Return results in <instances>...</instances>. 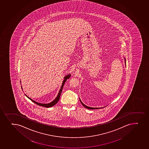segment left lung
I'll list each match as a JSON object with an SVG mask.
<instances>
[{
    "mask_svg": "<svg viewBox=\"0 0 149 149\" xmlns=\"http://www.w3.org/2000/svg\"><path fill=\"white\" fill-rule=\"evenodd\" d=\"M125 64L126 65V60H125ZM80 101L81 102V103H82V105L84 107H85V108H86L87 109H99L100 108H93V107H88V106H87L85 104H84L83 103H82V101L81 100V99H80ZM103 107V108H104Z\"/></svg>",
    "mask_w": 149,
    "mask_h": 149,
    "instance_id": "left-lung-1",
    "label": "left lung"
}]
</instances>
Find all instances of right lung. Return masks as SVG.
I'll return each mask as SVG.
<instances>
[{"instance_id":"right-lung-1","label":"right lung","mask_w":149,"mask_h":149,"mask_svg":"<svg viewBox=\"0 0 149 149\" xmlns=\"http://www.w3.org/2000/svg\"><path fill=\"white\" fill-rule=\"evenodd\" d=\"M70 76L71 74H68V75H67L65 76L64 77V80L63 81V84H62V85H61V89L59 90V93H58V96H56V98L52 102H50V103L43 104V103H40L37 102H36V101H34L33 100H32V99H31V98L29 97V96H27L26 94H24V95H26V96L27 97L29 98V99L31 100L35 104H37V105H38L39 106H41L45 107L46 108L51 107H52L53 106H54L55 104H56V103L58 102V101L59 100L60 96H61V91H62V90H63V87L64 84H65V83L66 81V80H67V79H68L70 77Z\"/></svg>"}]
</instances>
